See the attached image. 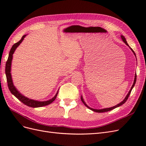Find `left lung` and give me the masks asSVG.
I'll return each mask as SVG.
<instances>
[{
    "label": "left lung",
    "instance_id": "8db88e82",
    "mask_svg": "<svg viewBox=\"0 0 146 146\" xmlns=\"http://www.w3.org/2000/svg\"><path fill=\"white\" fill-rule=\"evenodd\" d=\"M121 39H122V41L124 42V43L127 46H129V47H130V48L131 49V50L133 52V54L135 55V56H136V54H135V52L133 51V50L132 49V48L129 46V44H128V43H127V42L126 41V39H125V37L123 36V35H121ZM136 74H135V79H134V82H133V85H132V86L131 87V88H130V91H129V92H128V94H127V96H126V97L125 98H124V99H123L121 102H120L119 104H118L117 105H115V106H113V107H110V108H103V109H99V110H98V109H94V108H91V107H90L89 106H88L87 105H86V104L85 103V102L84 101V100H83V97H82V96H81V100H82V102L84 104V105H85L86 107H87V108H88L89 109H90V110H91L92 111H95V112H97V113H104V112H107V111H110V110H113V109H114V108H117V107H120V106H121L122 105H123V104L124 103H125V102L127 100V99H128V98H129V96H130V93H131V90H132V89H133V87H134V86H135V83H136Z\"/></svg>",
    "mask_w": 146,
    "mask_h": 146
}]
</instances>
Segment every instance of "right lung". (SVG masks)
<instances>
[{"mask_svg":"<svg viewBox=\"0 0 146 146\" xmlns=\"http://www.w3.org/2000/svg\"><path fill=\"white\" fill-rule=\"evenodd\" d=\"M26 36H27V35H24L19 41L15 43V44L12 46L11 50L10 51L9 55H8V58L6 63V66H5V74H6L7 80L8 83V86L11 92V93L14 95L17 99H18L24 104L29 106V107H33V108L41 107H44V106L49 105L52 102H53L56 98L57 94H58V90L53 98L46 101H38V100L29 99L27 98V97L24 96L23 94H22L21 92L17 90V88L15 86V85H13V82L12 80V77H11V62L13 60V55L15 53L17 47H18L20 45V44L23 41L24 38Z\"/></svg>","mask_w":146,"mask_h":146,"instance_id":"1","label":"right lung"}]
</instances>
